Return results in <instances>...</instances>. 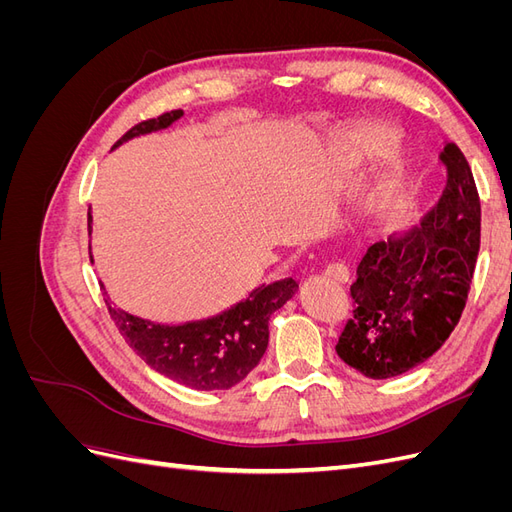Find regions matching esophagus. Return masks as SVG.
<instances>
[{"mask_svg":"<svg viewBox=\"0 0 512 512\" xmlns=\"http://www.w3.org/2000/svg\"><path fill=\"white\" fill-rule=\"evenodd\" d=\"M324 275H327L329 280H335L339 284H346L350 280V271H348L346 265H342V262H333V265L324 269Z\"/></svg>","mask_w":512,"mask_h":512,"instance_id":"esophagus-1","label":"esophagus"}]
</instances>
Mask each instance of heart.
Here are the masks:
<instances>
[{"mask_svg": "<svg viewBox=\"0 0 512 512\" xmlns=\"http://www.w3.org/2000/svg\"><path fill=\"white\" fill-rule=\"evenodd\" d=\"M386 141H389V134L380 128H365V130H356L348 138V156L356 162L374 156L378 153Z\"/></svg>", "mask_w": 512, "mask_h": 512, "instance_id": "obj_1", "label": "heart"}]
</instances>
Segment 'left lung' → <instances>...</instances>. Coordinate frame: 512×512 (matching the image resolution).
<instances>
[{
    "label": "left lung",
    "instance_id": "8db88e82",
    "mask_svg": "<svg viewBox=\"0 0 512 512\" xmlns=\"http://www.w3.org/2000/svg\"><path fill=\"white\" fill-rule=\"evenodd\" d=\"M446 188L421 224L374 243L350 286L352 318L335 346L363 376L406 374L453 333L468 301L480 247V198L455 143L440 153Z\"/></svg>",
    "mask_w": 512,
    "mask_h": 512
}]
</instances>
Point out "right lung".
I'll return each instance as SVG.
<instances>
[{
	"instance_id": "1",
	"label": "right lung",
	"mask_w": 512,
	"mask_h": 512,
	"mask_svg": "<svg viewBox=\"0 0 512 512\" xmlns=\"http://www.w3.org/2000/svg\"><path fill=\"white\" fill-rule=\"evenodd\" d=\"M181 115L183 111L177 108L136 123L119 138L115 147L138 134L168 128ZM87 226L91 230V213ZM297 290L299 284L292 277L262 284L247 294L245 301L226 309L220 316L185 322L179 327L136 318L113 307L111 299H106V305L121 335L149 367L196 391H222L239 384L260 363L269 346L271 314L292 299Z\"/></svg>"
}]
</instances>
